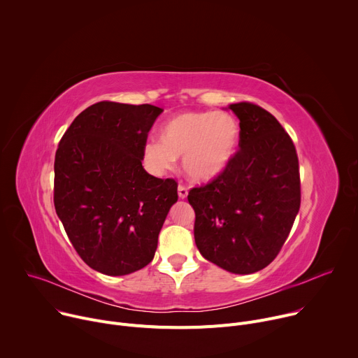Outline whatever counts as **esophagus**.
Masks as SVG:
<instances>
[{
	"instance_id": "1",
	"label": "esophagus",
	"mask_w": 358,
	"mask_h": 358,
	"mask_svg": "<svg viewBox=\"0 0 358 358\" xmlns=\"http://www.w3.org/2000/svg\"><path fill=\"white\" fill-rule=\"evenodd\" d=\"M187 195H188V189H187L184 185H178V196H180L181 199H185Z\"/></svg>"
}]
</instances>
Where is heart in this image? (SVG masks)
<instances>
[{
	"instance_id": "obj_1",
	"label": "heart",
	"mask_w": 358,
	"mask_h": 358,
	"mask_svg": "<svg viewBox=\"0 0 358 358\" xmlns=\"http://www.w3.org/2000/svg\"><path fill=\"white\" fill-rule=\"evenodd\" d=\"M239 140V124L225 112H185L170 117L160 141L144 144L143 159L156 176L170 171L178 157L185 176L196 182L220 177L229 166Z\"/></svg>"
}]
</instances>
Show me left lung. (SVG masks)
I'll return each instance as SVG.
<instances>
[{
	"mask_svg": "<svg viewBox=\"0 0 358 358\" xmlns=\"http://www.w3.org/2000/svg\"><path fill=\"white\" fill-rule=\"evenodd\" d=\"M239 119V150L227 170L188 194L195 245L207 261L238 275L266 268L283 246L300 208L296 148L265 109L229 105Z\"/></svg>",
	"mask_w": 358,
	"mask_h": 358,
	"instance_id": "left-lung-1",
	"label": "left lung"
}]
</instances>
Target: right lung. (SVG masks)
<instances>
[{
  "label": "right lung",
  "instance_id": "add662e5",
  "mask_svg": "<svg viewBox=\"0 0 358 358\" xmlns=\"http://www.w3.org/2000/svg\"><path fill=\"white\" fill-rule=\"evenodd\" d=\"M163 109L99 101L65 131L55 155L54 202L86 265L123 276L148 265L178 199L177 182L141 166L147 134Z\"/></svg>",
  "mask_w": 358,
  "mask_h": 358
}]
</instances>
